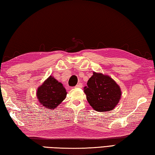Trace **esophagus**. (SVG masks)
<instances>
[{"label": "esophagus", "instance_id": "1", "mask_svg": "<svg viewBox=\"0 0 155 155\" xmlns=\"http://www.w3.org/2000/svg\"><path fill=\"white\" fill-rule=\"evenodd\" d=\"M75 87H82V84H81V83H79V84H78L76 86H75Z\"/></svg>", "mask_w": 155, "mask_h": 155}]
</instances>
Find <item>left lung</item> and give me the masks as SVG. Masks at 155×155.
<instances>
[{
  "instance_id": "1",
  "label": "left lung",
  "mask_w": 155,
  "mask_h": 155,
  "mask_svg": "<svg viewBox=\"0 0 155 155\" xmlns=\"http://www.w3.org/2000/svg\"><path fill=\"white\" fill-rule=\"evenodd\" d=\"M87 101L96 111L112 110L119 103L121 91L119 86L109 75L93 72L84 87Z\"/></svg>"
}]
</instances>
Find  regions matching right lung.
<instances>
[{"instance_id":"add662e5","label":"right lung","mask_w":155,"mask_h":155,"mask_svg":"<svg viewBox=\"0 0 155 155\" xmlns=\"http://www.w3.org/2000/svg\"><path fill=\"white\" fill-rule=\"evenodd\" d=\"M66 96V90L63 84L52 76H49L37 90L38 100L46 109H54Z\"/></svg>"}]
</instances>
